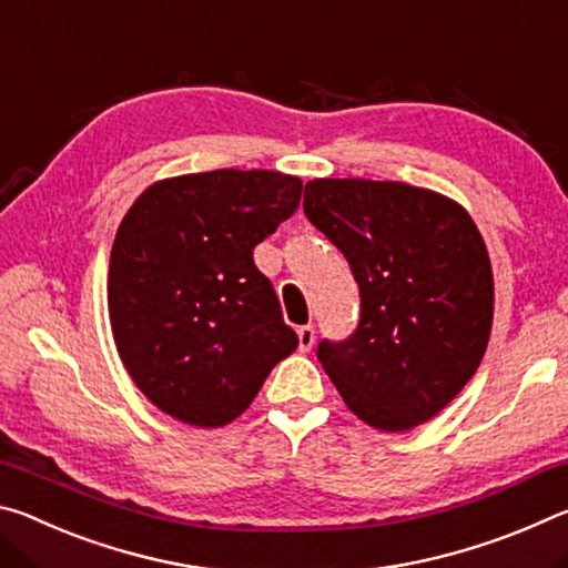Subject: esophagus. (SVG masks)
<instances>
[{
	"instance_id": "34e87169",
	"label": "esophagus",
	"mask_w": 568,
	"mask_h": 568,
	"mask_svg": "<svg viewBox=\"0 0 568 568\" xmlns=\"http://www.w3.org/2000/svg\"><path fill=\"white\" fill-rule=\"evenodd\" d=\"M313 343H315V328L313 325H301V328H297V348H301L303 353H307L313 348Z\"/></svg>"
}]
</instances>
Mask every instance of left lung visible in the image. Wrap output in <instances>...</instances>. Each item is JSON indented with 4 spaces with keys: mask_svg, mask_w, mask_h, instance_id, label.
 I'll list each match as a JSON object with an SVG mask.
<instances>
[{
    "mask_svg": "<svg viewBox=\"0 0 568 568\" xmlns=\"http://www.w3.org/2000/svg\"><path fill=\"white\" fill-rule=\"evenodd\" d=\"M303 210L361 291L358 328L318 361L363 423L403 434L444 410L484 358L494 271L464 205L393 180L315 178Z\"/></svg>",
    "mask_w": 568,
    "mask_h": 568,
    "instance_id": "obj_1",
    "label": "left lung"
}]
</instances>
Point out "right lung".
<instances>
[{"instance_id":"right-lung-1","label":"right lung","mask_w":568,"mask_h":568,"mask_svg":"<svg viewBox=\"0 0 568 568\" xmlns=\"http://www.w3.org/2000/svg\"><path fill=\"white\" fill-rule=\"evenodd\" d=\"M303 180L213 170L152 182L124 213L108 275L112 338L152 406L227 426L297 348L253 247L301 205Z\"/></svg>"}]
</instances>
